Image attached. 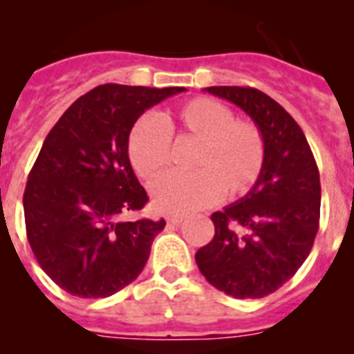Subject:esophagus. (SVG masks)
Instances as JSON below:
<instances>
[{
	"mask_svg": "<svg viewBox=\"0 0 354 354\" xmlns=\"http://www.w3.org/2000/svg\"><path fill=\"white\" fill-rule=\"evenodd\" d=\"M168 225H180L184 221V216H168Z\"/></svg>",
	"mask_w": 354,
	"mask_h": 354,
	"instance_id": "esophagus-1",
	"label": "esophagus"
}]
</instances>
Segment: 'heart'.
Returning a JSON list of instances; mask_svg holds the SVG:
<instances>
[{"mask_svg": "<svg viewBox=\"0 0 354 354\" xmlns=\"http://www.w3.org/2000/svg\"><path fill=\"white\" fill-rule=\"evenodd\" d=\"M196 142L187 159L189 174H170L152 187L154 205L180 214L211 205L218 196L237 198L261 177L266 159L262 131L234 118L232 109L214 99L196 97L161 118H140L127 138V158L140 179L152 183L171 161V145Z\"/></svg>", "mask_w": 354, "mask_h": 354, "instance_id": "heart-1", "label": "heart"}]
</instances>
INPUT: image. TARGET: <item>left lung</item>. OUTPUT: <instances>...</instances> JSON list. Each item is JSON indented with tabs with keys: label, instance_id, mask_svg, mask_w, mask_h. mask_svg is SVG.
Listing matches in <instances>:
<instances>
[{
	"label": "left lung",
	"instance_id": "1",
	"mask_svg": "<svg viewBox=\"0 0 354 354\" xmlns=\"http://www.w3.org/2000/svg\"><path fill=\"white\" fill-rule=\"evenodd\" d=\"M250 115L262 131L261 177L236 204L212 212L214 237L196 252L211 286L239 299L264 298L308 257L319 230L321 183L301 127L274 99L250 86H209Z\"/></svg>",
	"mask_w": 354,
	"mask_h": 354
}]
</instances>
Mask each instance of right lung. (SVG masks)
Returning <instances> with one entry per match:
<instances>
[{
  "label": "right lung",
  "instance_id": "obj_1",
  "mask_svg": "<svg viewBox=\"0 0 354 354\" xmlns=\"http://www.w3.org/2000/svg\"><path fill=\"white\" fill-rule=\"evenodd\" d=\"M184 90L101 84L72 102L44 140L24 189V221L37 262L65 292L108 298L145 268L167 223L120 220L149 202L127 138L145 109Z\"/></svg>",
  "mask_w": 354,
  "mask_h": 354
}]
</instances>
